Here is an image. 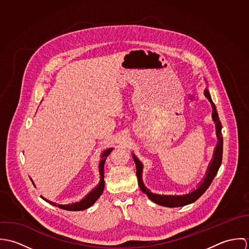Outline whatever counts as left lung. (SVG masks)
Instances as JSON below:
<instances>
[{"label":"left lung","mask_w":249,"mask_h":249,"mask_svg":"<svg viewBox=\"0 0 249 249\" xmlns=\"http://www.w3.org/2000/svg\"><path fill=\"white\" fill-rule=\"evenodd\" d=\"M204 95L205 97L208 99V101L210 102L212 109H213V113H212V119H213L214 125H215V135L217 138V142L214 146L213 149V157L212 160L210 161L208 168L206 170L205 176L203 179L196 185V189L192 190L191 192L187 193V194H183V195H159V194H154L152 192H150V190H148L145 185L143 184L142 181V162L138 159V157L132 153V157L133 160L135 162L136 165V176L138 178V183H139V187L142 190V192L147 196V197L153 201L154 203L164 206V207H170V208H175V207H181V206H185L188 204H191L193 202H195L196 199H198L204 193L205 191L209 188V186L211 185L213 178L216 176L217 171L221 165V160H222V145H223V139H222V134H221V123L219 121L218 115H217V111L215 106L212 101L210 92L208 90V87L205 88L204 90Z\"/></svg>","instance_id":"left-lung-1"}]
</instances>
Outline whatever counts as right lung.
Here are the masks:
<instances>
[{"instance_id": "obj_1", "label": "right lung", "mask_w": 249, "mask_h": 249, "mask_svg": "<svg viewBox=\"0 0 249 249\" xmlns=\"http://www.w3.org/2000/svg\"><path fill=\"white\" fill-rule=\"evenodd\" d=\"M113 147H109L105 149L102 154H101V161L99 164V172H100V182L99 184L92 189L82 199H80L79 201L76 202H72L69 204H56L55 202H53L51 200L46 199L43 196H41V197L47 201L48 203H50L53 206H57L58 208H61L63 210H68V211H82L85 209H88L89 207H91L97 200L98 198L102 196V194L104 193L105 190V176H104V171H105V163L107 160V156L110 154V152L113 150ZM33 184L36 186L34 180L31 178Z\"/></svg>"}]
</instances>
